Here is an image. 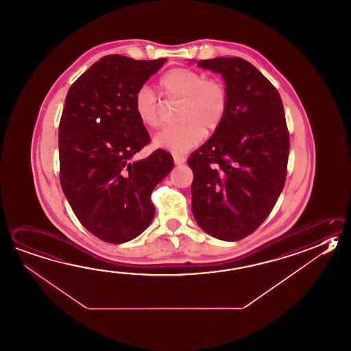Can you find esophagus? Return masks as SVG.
Returning a JSON list of instances; mask_svg holds the SVG:
<instances>
[{
  "label": "esophagus",
  "mask_w": 351,
  "mask_h": 351,
  "mask_svg": "<svg viewBox=\"0 0 351 351\" xmlns=\"http://www.w3.org/2000/svg\"><path fill=\"white\" fill-rule=\"evenodd\" d=\"M173 161L176 165H181L186 161V155H181V154H173Z\"/></svg>",
  "instance_id": "34e87169"
}]
</instances>
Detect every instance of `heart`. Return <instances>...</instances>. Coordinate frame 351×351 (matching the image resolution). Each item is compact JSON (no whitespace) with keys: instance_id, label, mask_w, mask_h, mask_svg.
Listing matches in <instances>:
<instances>
[{"instance_id":"obj_1","label":"heart","mask_w":351,"mask_h":351,"mask_svg":"<svg viewBox=\"0 0 351 351\" xmlns=\"http://www.w3.org/2000/svg\"><path fill=\"white\" fill-rule=\"evenodd\" d=\"M160 93L169 99H181L176 119L178 125L166 128L154 138V144L173 154H184L197 145L206 134L219 129L225 119L228 97L223 83L207 80L205 74L173 68L159 80ZM132 106L143 125L156 130L164 123L156 94L144 86L134 95Z\"/></svg>"}]
</instances>
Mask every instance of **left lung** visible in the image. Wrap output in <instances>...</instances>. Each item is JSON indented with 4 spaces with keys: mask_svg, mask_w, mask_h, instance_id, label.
Wrapping results in <instances>:
<instances>
[{
    "mask_svg": "<svg viewBox=\"0 0 351 351\" xmlns=\"http://www.w3.org/2000/svg\"><path fill=\"white\" fill-rule=\"evenodd\" d=\"M219 73L228 97L225 119L187 164L192 213L215 239H245L269 216L285 187L289 134L277 89L239 57L199 60Z\"/></svg>",
    "mask_w": 351,
    "mask_h": 351,
    "instance_id": "left-lung-1",
    "label": "left lung"
}]
</instances>
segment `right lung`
Returning <instances> with one entry per match:
<instances>
[{
    "label": "right lung",
    "mask_w": 351,
    "mask_h": 351,
    "mask_svg": "<svg viewBox=\"0 0 351 351\" xmlns=\"http://www.w3.org/2000/svg\"><path fill=\"white\" fill-rule=\"evenodd\" d=\"M166 58L135 60L110 54L69 88L60 123V179L77 219L95 237L120 245L152 223V192L173 169L171 154L150 143L132 100Z\"/></svg>",
    "instance_id": "1"
}]
</instances>
